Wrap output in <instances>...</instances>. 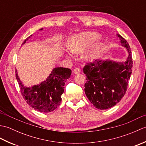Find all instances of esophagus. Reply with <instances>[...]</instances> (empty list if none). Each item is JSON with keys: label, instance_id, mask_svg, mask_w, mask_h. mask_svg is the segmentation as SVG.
Wrapping results in <instances>:
<instances>
[{"label": "esophagus", "instance_id": "1", "mask_svg": "<svg viewBox=\"0 0 146 146\" xmlns=\"http://www.w3.org/2000/svg\"><path fill=\"white\" fill-rule=\"evenodd\" d=\"M80 70L79 68H75V69H74V70H73V73L75 74H78V73H80Z\"/></svg>", "mask_w": 146, "mask_h": 146}]
</instances>
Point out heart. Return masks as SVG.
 I'll list each match as a JSON object with an SVG mask.
<instances>
[{
    "instance_id": "b5f03b06",
    "label": "heart",
    "mask_w": 146,
    "mask_h": 146,
    "mask_svg": "<svg viewBox=\"0 0 146 146\" xmlns=\"http://www.w3.org/2000/svg\"><path fill=\"white\" fill-rule=\"evenodd\" d=\"M100 38L101 36L95 32L76 34L68 39V50L73 54H80L87 49L83 58L86 62H94L100 57L105 48V42L98 41Z\"/></svg>"
}]
</instances>
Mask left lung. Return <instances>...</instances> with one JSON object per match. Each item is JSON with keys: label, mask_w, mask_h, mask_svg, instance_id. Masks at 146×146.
<instances>
[{"label": "left lung", "mask_w": 146, "mask_h": 146, "mask_svg": "<svg viewBox=\"0 0 146 146\" xmlns=\"http://www.w3.org/2000/svg\"><path fill=\"white\" fill-rule=\"evenodd\" d=\"M121 46L125 48L128 56L123 61L97 60L85 65L83 73L86 76L85 92L94 106L106 110L115 106L124 96L132 68V53L129 44L119 35Z\"/></svg>", "instance_id": "obj_1"}]
</instances>
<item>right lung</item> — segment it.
I'll use <instances>...</instances> for the list:
<instances>
[{"instance_id":"add662e5","label":"right lung","mask_w":146,"mask_h":146,"mask_svg":"<svg viewBox=\"0 0 146 146\" xmlns=\"http://www.w3.org/2000/svg\"><path fill=\"white\" fill-rule=\"evenodd\" d=\"M43 28L39 31H42ZM32 35L24 42L25 44ZM71 71L69 68L56 67L52 69L48 78L38 85L24 86L15 70V76L19 85L21 94L29 106L41 112H50L57 108L61 102V95L64 92V86L70 78Z\"/></svg>"}]
</instances>
